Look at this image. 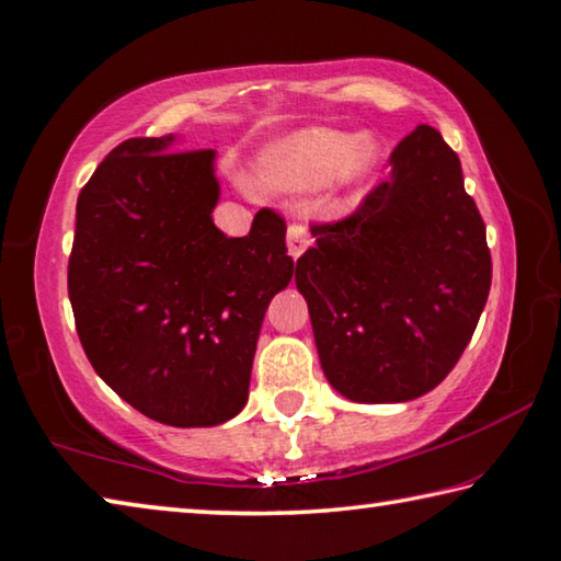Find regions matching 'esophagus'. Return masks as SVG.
<instances>
[{
  "mask_svg": "<svg viewBox=\"0 0 561 561\" xmlns=\"http://www.w3.org/2000/svg\"><path fill=\"white\" fill-rule=\"evenodd\" d=\"M310 245V236L306 231V226L300 224H293L288 226V253L293 261H298L302 253H306V248Z\"/></svg>",
  "mask_w": 561,
  "mask_h": 561,
  "instance_id": "1",
  "label": "esophagus"
}]
</instances>
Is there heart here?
Listing matches in <instances>:
<instances>
[{
  "instance_id": "obj_1",
  "label": "heart",
  "mask_w": 561,
  "mask_h": 561,
  "mask_svg": "<svg viewBox=\"0 0 561 561\" xmlns=\"http://www.w3.org/2000/svg\"><path fill=\"white\" fill-rule=\"evenodd\" d=\"M380 163V144L373 134L310 126L271 144L261 156V183L280 194H302L333 181L335 191L353 194ZM253 188V183H248Z\"/></svg>"
}]
</instances>
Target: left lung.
Wrapping results in <instances>:
<instances>
[{
    "mask_svg": "<svg viewBox=\"0 0 561 561\" xmlns=\"http://www.w3.org/2000/svg\"><path fill=\"white\" fill-rule=\"evenodd\" d=\"M390 179L337 224L310 226L296 263L328 382L353 402H408L460 360L490 296L484 220L457 153L420 124Z\"/></svg>",
    "mask_w": 561,
    "mask_h": 561,
    "instance_id": "1",
    "label": "left lung"
}]
</instances>
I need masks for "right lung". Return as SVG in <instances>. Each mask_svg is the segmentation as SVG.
<instances>
[{
  "label": "right lung",
  "mask_w": 561,
  "mask_h": 561,
  "mask_svg": "<svg viewBox=\"0 0 561 561\" xmlns=\"http://www.w3.org/2000/svg\"><path fill=\"white\" fill-rule=\"evenodd\" d=\"M173 141L118 144L81 188L69 300L118 398L163 425L214 427L245 405L263 316L293 259L271 208L243 238L218 231L216 151Z\"/></svg>",
  "instance_id": "obj_1"
}]
</instances>
